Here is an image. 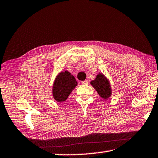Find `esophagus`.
<instances>
[{
  "instance_id": "obj_1",
  "label": "esophagus",
  "mask_w": 158,
  "mask_h": 158,
  "mask_svg": "<svg viewBox=\"0 0 158 158\" xmlns=\"http://www.w3.org/2000/svg\"><path fill=\"white\" fill-rule=\"evenodd\" d=\"M81 84H89V81H88V80H85V81H81Z\"/></svg>"
}]
</instances>
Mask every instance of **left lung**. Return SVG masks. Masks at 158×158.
Here are the masks:
<instances>
[{
    "label": "left lung",
    "instance_id": "obj_1",
    "mask_svg": "<svg viewBox=\"0 0 158 158\" xmlns=\"http://www.w3.org/2000/svg\"><path fill=\"white\" fill-rule=\"evenodd\" d=\"M90 84L97 90L98 94L103 99H108L111 95V88L109 80L102 73H99Z\"/></svg>",
    "mask_w": 158,
    "mask_h": 158
}]
</instances>
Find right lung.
<instances>
[{"instance_id":"add662e5","label":"right lung","mask_w":158,"mask_h":158,"mask_svg":"<svg viewBox=\"0 0 158 158\" xmlns=\"http://www.w3.org/2000/svg\"><path fill=\"white\" fill-rule=\"evenodd\" d=\"M77 85V81L68 71L61 72L53 82L52 93L53 98L57 102L65 101Z\"/></svg>"}]
</instances>
